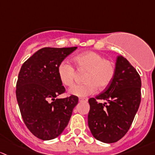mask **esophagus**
<instances>
[{
    "label": "esophagus",
    "instance_id": "esophagus-1",
    "mask_svg": "<svg viewBox=\"0 0 155 155\" xmlns=\"http://www.w3.org/2000/svg\"><path fill=\"white\" fill-rule=\"evenodd\" d=\"M88 101V98H80L79 101L80 102H87Z\"/></svg>",
    "mask_w": 155,
    "mask_h": 155
}]
</instances>
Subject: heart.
<instances>
[{
  "instance_id": "heart-1",
  "label": "heart",
  "mask_w": 155,
  "mask_h": 155,
  "mask_svg": "<svg viewBox=\"0 0 155 155\" xmlns=\"http://www.w3.org/2000/svg\"><path fill=\"white\" fill-rule=\"evenodd\" d=\"M74 63L78 70L87 71L84 84L74 85L68 90V94L78 97L92 95L97 90L104 89L112 82L116 73V66L111 60H107L101 54L86 51L76 56ZM57 74L63 85L71 87L75 77L74 68L66 60L60 62L57 66Z\"/></svg>"
}]
</instances>
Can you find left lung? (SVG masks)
Wrapping results in <instances>:
<instances>
[{"label": "left lung", "instance_id": "1", "mask_svg": "<svg viewBox=\"0 0 155 155\" xmlns=\"http://www.w3.org/2000/svg\"><path fill=\"white\" fill-rule=\"evenodd\" d=\"M112 82L102 93L89 99L88 125L92 136L105 143H116L130 128L141 101V79L122 56L116 61ZM97 100H104L98 103Z\"/></svg>", "mask_w": 155, "mask_h": 155}]
</instances>
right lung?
<instances>
[{
  "instance_id": "right-lung-1",
  "label": "right lung",
  "mask_w": 155,
  "mask_h": 155,
  "mask_svg": "<svg viewBox=\"0 0 155 155\" xmlns=\"http://www.w3.org/2000/svg\"><path fill=\"white\" fill-rule=\"evenodd\" d=\"M77 48H43L25 62L19 71L15 92L21 114L30 131L40 140L60 136L78 104L75 95L56 98L65 92L57 66Z\"/></svg>"
}]
</instances>
